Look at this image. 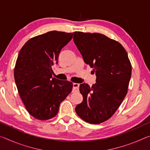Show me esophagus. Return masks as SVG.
<instances>
[{
    "mask_svg": "<svg viewBox=\"0 0 150 150\" xmlns=\"http://www.w3.org/2000/svg\"><path fill=\"white\" fill-rule=\"evenodd\" d=\"M79 88V84H78V83H73V91H78Z\"/></svg>",
    "mask_w": 150,
    "mask_h": 150,
    "instance_id": "esophagus-1",
    "label": "esophagus"
}]
</instances>
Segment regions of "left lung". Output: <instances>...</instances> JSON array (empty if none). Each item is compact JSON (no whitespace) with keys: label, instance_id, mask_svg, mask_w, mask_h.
I'll return each instance as SVG.
<instances>
[{"label":"left lung","instance_id":"left-lung-1","mask_svg":"<svg viewBox=\"0 0 150 150\" xmlns=\"http://www.w3.org/2000/svg\"><path fill=\"white\" fill-rule=\"evenodd\" d=\"M73 41L96 76L91 87L85 83L80 85L83 100L76 106V113L88 123H102L115 114L125 98L131 63L122 45L103 34L75 32Z\"/></svg>","mask_w":150,"mask_h":150}]
</instances>
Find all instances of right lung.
I'll list each match as a JSON object with an SVG mask.
<instances>
[{
  "instance_id": "add662e5",
  "label": "right lung",
  "mask_w": 150,
  "mask_h": 150,
  "mask_svg": "<svg viewBox=\"0 0 150 150\" xmlns=\"http://www.w3.org/2000/svg\"><path fill=\"white\" fill-rule=\"evenodd\" d=\"M73 35L52 31L37 35L18 55L14 73L18 91L30 115L38 120L56 116L61 103L71 92V82L52 77V66L58 63L61 50Z\"/></svg>"
}]
</instances>
